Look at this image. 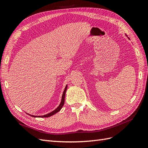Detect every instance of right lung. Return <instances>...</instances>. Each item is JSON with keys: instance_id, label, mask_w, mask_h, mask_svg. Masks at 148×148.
Instances as JSON below:
<instances>
[{"instance_id": "obj_1", "label": "right lung", "mask_w": 148, "mask_h": 148, "mask_svg": "<svg viewBox=\"0 0 148 148\" xmlns=\"http://www.w3.org/2000/svg\"><path fill=\"white\" fill-rule=\"evenodd\" d=\"M66 89H67V85H66L64 91V92H63V95H62V101H61L60 104L59 106V107H58L56 110H54L53 111L49 113V114H47L46 115H42V116H34V115H30V114H28L29 115L31 116V117H51V116H52L53 115H54L55 114L57 113L58 112H59L60 110V109L62 108V107H63V106L64 104V102H65V92H66Z\"/></svg>"}]
</instances>
